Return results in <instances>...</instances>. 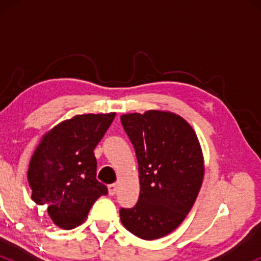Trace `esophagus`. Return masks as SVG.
<instances>
[{
  "label": "esophagus",
  "instance_id": "1",
  "mask_svg": "<svg viewBox=\"0 0 261 261\" xmlns=\"http://www.w3.org/2000/svg\"><path fill=\"white\" fill-rule=\"evenodd\" d=\"M116 189H118V185L116 184H110L109 187H108V191H109V195H114V194L116 193Z\"/></svg>",
  "mask_w": 261,
  "mask_h": 261
}]
</instances>
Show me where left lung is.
I'll return each mask as SVG.
<instances>
[{
    "instance_id": "8db88e82",
    "label": "left lung",
    "mask_w": 261,
    "mask_h": 261,
    "mask_svg": "<svg viewBox=\"0 0 261 261\" xmlns=\"http://www.w3.org/2000/svg\"><path fill=\"white\" fill-rule=\"evenodd\" d=\"M139 162L141 193L121 223L146 241L169 234L187 217L203 179V157L195 131L181 116L148 110L121 115Z\"/></svg>"
}]
</instances>
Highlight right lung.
<instances>
[{
	"label": "right lung",
	"mask_w": 261,
	"mask_h": 261,
	"mask_svg": "<svg viewBox=\"0 0 261 261\" xmlns=\"http://www.w3.org/2000/svg\"><path fill=\"white\" fill-rule=\"evenodd\" d=\"M114 118L115 113L83 114L60 122L44 135L32 155V199L47 206V214L60 228L80 226L95 200L108 194L106 185L95 178L93 151Z\"/></svg>",
	"instance_id": "obj_1"
}]
</instances>
